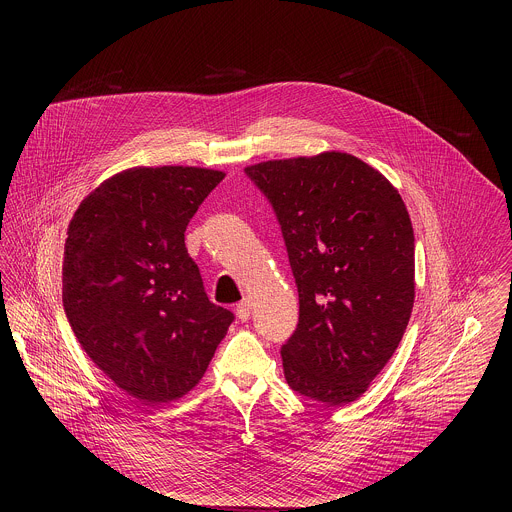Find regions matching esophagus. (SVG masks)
<instances>
[{"label":"esophagus","instance_id":"esophagus-1","mask_svg":"<svg viewBox=\"0 0 512 512\" xmlns=\"http://www.w3.org/2000/svg\"><path fill=\"white\" fill-rule=\"evenodd\" d=\"M250 309H252L250 299H242V301L236 305V317H238L240 321H248V317H250Z\"/></svg>","mask_w":512,"mask_h":512}]
</instances>
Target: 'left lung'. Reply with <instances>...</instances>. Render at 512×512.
<instances>
[{"mask_svg":"<svg viewBox=\"0 0 512 512\" xmlns=\"http://www.w3.org/2000/svg\"><path fill=\"white\" fill-rule=\"evenodd\" d=\"M286 240L299 323L282 349L286 380L327 406L361 398L398 349L414 282V228L398 189L343 151L246 167Z\"/></svg>","mask_w":512,"mask_h":512,"instance_id":"obj_1","label":"left lung"}]
</instances>
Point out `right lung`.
Wrapping results in <instances>:
<instances>
[{
  "label": "right lung",
  "mask_w": 512,
  "mask_h": 512,
  "mask_svg": "<svg viewBox=\"0 0 512 512\" xmlns=\"http://www.w3.org/2000/svg\"><path fill=\"white\" fill-rule=\"evenodd\" d=\"M224 171L130 167L74 211L63 258V305L74 335L142 406L189 394L205 376L232 313L209 301L185 228Z\"/></svg>",
  "instance_id": "right-lung-1"
}]
</instances>
